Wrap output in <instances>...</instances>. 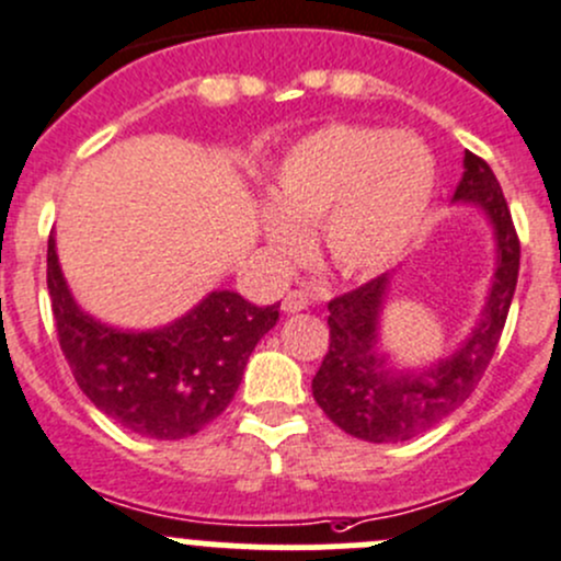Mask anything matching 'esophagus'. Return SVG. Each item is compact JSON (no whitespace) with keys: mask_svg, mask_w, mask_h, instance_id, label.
Listing matches in <instances>:
<instances>
[{"mask_svg":"<svg viewBox=\"0 0 561 561\" xmlns=\"http://www.w3.org/2000/svg\"><path fill=\"white\" fill-rule=\"evenodd\" d=\"M309 304H312V296H309L307 290H290L285 296V301H282V309H285L287 314H293V312H301V309H307Z\"/></svg>","mask_w":561,"mask_h":561,"instance_id":"1","label":"esophagus"}]
</instances>
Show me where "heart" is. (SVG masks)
<instances>
[{
  "label": "heart",
  "mask_w": 561,
  "mask_h": 561,
  "mask_svg": "<svg viewBox=\"0 0 561 561\" xmlns=\"http://www.w3.org/2000/svg\"><path fill=\"white\" fill-rule=\"evenodd\" d=\"M434 184L437 168L421 138L333 122L279 157L260 225L276 254L298 257L307 247L304 228L320 222L322 247L342 274H377L412 244Z\"/></svg>",
  "instance_id": "obj_1"
}]
</instances>
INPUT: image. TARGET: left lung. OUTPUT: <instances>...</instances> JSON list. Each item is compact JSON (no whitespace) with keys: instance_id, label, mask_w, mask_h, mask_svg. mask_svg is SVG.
I'll use <instances>...</instances> for the list:
<instances>
[{"instance_id":"8db88e82","label":"left lung","mask_w":561,"mask_h":561,"mask_svg":"<svg viewBox=\"0 0 561 561\" xmlns=\"http://www.w3.org/2000/svg\"><path fill=\"white\" fill-rule=\"evenodd\" d=\"M454 201L474 203L489 214L500 252L483 317L454 355L417 375L388 369V358L377 350V325L390 285L388 274L375 276L328 304L331 342L312 380V393L320 410L342 432L366 443H404L448 417L478 388L500 344L516 293L522 241L500 181L489 162L472 151L463 154V175Z\"/></svg>"}]
</instances>
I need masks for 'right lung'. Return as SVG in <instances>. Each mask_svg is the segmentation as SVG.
I'll return each mask as SVG.
<instances>
[{
    "label": "right lung",
    "instance_id": "add662e5",
    "mask_svg": "<svg viewBox=\"0 0 561 561\" xmlns=\"http://www.w3.org/2000/svg\"><path fill=\"white\" fill-rule=\"evenodd\" d=\"M48 293L59 347L78 388L133 434L184 439L233 401L247 360L279 320V304L254 307L219 290L160 331H116L78 309L48 236Z\"/></svg>",
    "mask_w": 561,
    "mask_h": 561
}]
</instances>
